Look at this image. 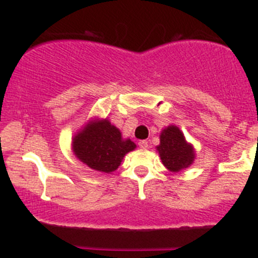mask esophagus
<instances>
[{
  "instance_id": "1",
  "label": "esophagus",
  "mask_w": 258,
  "mask_h": 258,
  "mask_svg": "<svg viewBox=\"0 0 258 258\" xmlns=\"http://www.w3.org/2000/svg\"><path fill=\"white\" fill-rule=\"evenodd\" d=\"M139 146H140V148H141V150H147L148 148V142L147 141H140L139 142Z\"/></svg>"
}]
</instances>
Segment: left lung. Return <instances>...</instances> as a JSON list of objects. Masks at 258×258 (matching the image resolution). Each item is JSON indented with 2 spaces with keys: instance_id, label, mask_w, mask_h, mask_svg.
I'll list each match as a JSON object with an SVG mask.
<instances>
[{
  "instance_id": "obj_1",
  "label": "left lung",
  "mask_w": 258,
  "mask_h": 258,
  "mask_svg": "<svg viewBox=\"0 0 258 258\" xmlns=\"http://www.w3.org/2000/svg\"><path fill=\"white\" fill-rule=\"evenodd\" d=\"M156 148L162 163L171 172H178L194 163V147L186 141L177 126L171 124L162 130L160 135V145Z\"/></svg>"
}]
</instances>
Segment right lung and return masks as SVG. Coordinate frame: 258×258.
I'll return each mask as SVG.
<instances>
[{"instance_id":"right-lung-1","label":"right lung","mask_w":258,"mask_h":258,"mask_svg":"<svg viewBox=\"0 0 258 258\" xmlns=\"http://www.w3.org/2000/svg\"><path fill=\"white\" fill-rule=\"evenodd\" d=\"M136 148L107 118L88 122L72 140L75 156L92 170L111 173L118 168L126 153Z\"/></svg>"}]
</instances>
